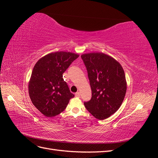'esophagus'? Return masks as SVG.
I'll return each mask as SVG.
<instances>
[{
  "instance_id": "1",
  "label": "esophagus",
  "mask_w": 158,
  "mask_h": 158,
  "mask_svg": "<svg viewBox=\"0 0 158 158\" xmlns=\"http://www.w3.org/2000/svg\"><path fill=\"white\" fill-rule=\"evenodd\" d=\"M79 96H80V93L79 92L75 93V97H77V98H79Z\"/></svg>"
}]
</instances>
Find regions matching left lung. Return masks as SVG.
Returning a JSON list of instances; mask_svg holds the SVG:
<instances>
[{
  "label": "left lung",
  "mask_w": 158,
  "mask_h": 158,
  "mask_svg": "<svg viewBox=\"0 0 158 158\" xmlns=\"http://www.w3.org/2000/svg\"><path fill=\"white\" fill-rule=\"evenodd\" d=\"M88 70L92 98L85 102L87 110L96 119L103 120L115 113L125 97L127 83L122 65L104 53L81 56Z\"/></svg>",
  "instance_id": "8db88e82"
}]
</instances>
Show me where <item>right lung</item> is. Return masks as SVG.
I'll return each mask as SVG.
<instances>
[{
    "mask_svg": "<svg viewBox=\"0 0 158 158\" xmlns=\"http://www.w3.org/2000/svg\"><path fill=\"white\" fill-rule=\"evenodd\" d=\"M79 54L68 52L48 53L35 64L28 83L31 101L40 112L48 117L62 113L74 94L62 74Z\"/></svg>",
    "mask_w": 158,
    "mask_h": 158,
    "instance_id": "add662e5",
    "label": "right lung"
}]
</instances>
